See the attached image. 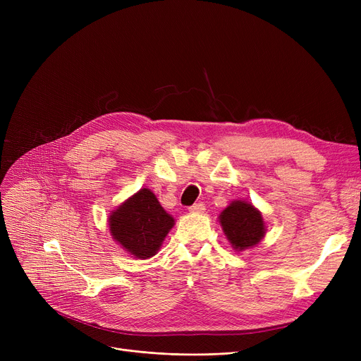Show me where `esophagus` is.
<instances>
[{"label": "esophagus", "instance_id": "1", "mask_svg": "<svg viewBox=\"0 0 361 361\" xmlns=\"http://www.w3.org/2000/svg\"><path fill=\"white\" fill-rule=\"evenodd\" d=\"M188 211H190L192 214H203L206 211V206H204V203H195L193 206L188 207Z\"/></svg>", "mask_w": 361, "mask_h": 361}]
</instances>
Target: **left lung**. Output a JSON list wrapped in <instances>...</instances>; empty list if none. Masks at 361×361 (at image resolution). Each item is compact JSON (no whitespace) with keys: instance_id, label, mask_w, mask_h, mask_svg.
I'll return each instance as SVG.
<instances>
[{"instance_id":"obj_1","label":"left lung","mask_w":361,"mask_h":361,"mask_svg":"<svg viewBox=\"0 0 361 361\" xmlns=\"http://www.w3.org/2000/svg\"><path fill=\"white\" fill-rule=\"evenodd\" d=\"M219 222L226 240L237 252L253 247L267 233L262 214L244 200H234L226 206L219 215Z\"/></svg>"}]
</instances>
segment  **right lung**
Returning a JSON list of instances; mask_svg holds the SVG:
<instances>
[{"mask_svg": "<svg viewBox=\"0 0 361 361\" xmlns=\"http://www.w3.org/2000/svg\"><path fill=\"white\" fill-rule=\"evenodd\" d=\"M173 226L174 218L149 188H140L109 215L112 238L139 259L155 256Z\"/></svg>", "mask_w": 361, "mask_h": 361, "instance_id": "add662e5", "label": "right lung"}]
</instances>
